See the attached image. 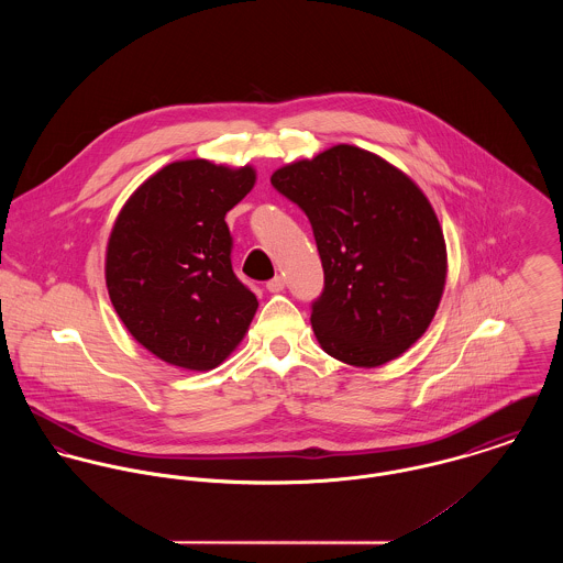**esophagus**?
<instances>
[{
  "label": "esophagus",
  "instance_id": "obj_1",
  "mask_svg": "<svg viewBox=\"0 0 563 563\" xmlns=\"http://www.w3.org/2000/svg\"><path fill=\"white\" fill-rule=\"evenodd\" d=\"M284 288H286L284 277H275V279H271V282L266 284V290H268V292H273V295H275V292H282Z\"/></svg>",
  "mask_w": 563,
  "mask_h": 563
}]
</instances>
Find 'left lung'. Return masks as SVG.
Wrapping results in <instances>:
<instances>
[{"label":"left lung","mask_w":563,"mask_h":563,"mask_svg":"<svg viewBox=\"0 0 563 563\" xmlns=\"http://www.w3.org/2000/svg\"><path fill=\"white\" fill-rule=\"evenodd\" d=\"M271 184L310 219L324 271L312 306L322 351L377 368L427 331L446 284V242L418 184L382 156L333 145L279 166Z\"/></svg>","instance_id":"1"}]
</instances>
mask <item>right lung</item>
<instances>
[{
  "mask_svg": "<svg viewBox=\"0 0 563 563\" xmlns=\"http://www.w3.org/2000/svg\"><path fill=\"white\" fill-rule=\"evenodd\" d=\"M251 164L177 161L123 203L106 244V288L132 338L162 362L212 371L241 344L257 299L232 271L225 214L255 186Z\"/></svg>",
  "mask_w": 563,
  "mask_h": 563,
  "instance_id": "1",
  "label": "right lung"
}]
</instances>
